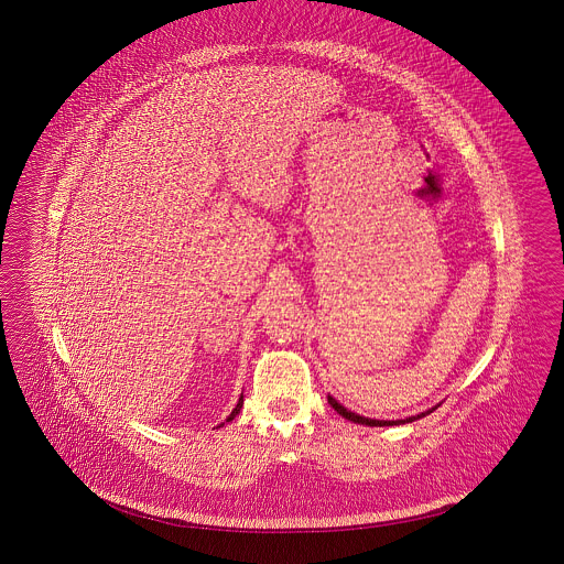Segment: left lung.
<instances>
[{
  "label": "left lung",
  "mask_w": 564,
  "mask_h": 564,
  "mask_svg": "<svg viewBox=\"0 0 564 564\" xmlns=\"http://www.w3.org/2000/svg\"><path fill=\"white\" fill-rule=\"evenodd\" d=\"M327 403L340 414V416H345L347 421L350 423H357V425H368V427H393V425H405V423H412V421H419V419H423V416H427L431 414L437 405H433L430 410H425V412H421V414H414V416H405V419H398V421H380V419H368V416H361V414H355V412H350L347 410L343 403L338 402V400H334L332 395H327Z\"/></svg>",
  "instance_id": "8db88e82"
}]
</instances>
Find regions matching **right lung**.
I'll list each match as a JSON object with an SVG mask.
<instances>
[{
  "label": "right lung",
  "instance_id": "obj_1",
  "mask_svg": "<svg viewBox=\"0 0 564 564\" xmlns=\"http://www.w3.org/2000/svg\"><path fill=\"white\" fill-rule=\"evenodd\" d=\"M241 408H242V393H241V398H239V402H237V405H235V408H232V412H230V414H228V419H226V423H230V421H232V419H235V416H237V414H239V412H241ZM219 427H224V423H221V425H219Z\"/></svg>",
  "mask_w": 564,
  "mask_h": 564
}]
</instances>
